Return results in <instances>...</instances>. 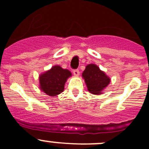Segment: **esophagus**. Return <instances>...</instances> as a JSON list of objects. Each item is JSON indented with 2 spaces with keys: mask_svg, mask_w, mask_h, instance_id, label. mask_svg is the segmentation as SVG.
<instances>
[{
  "mask_svg": "<svg viewBox=\"0 0 149 149\" xmlns=\"http://www.w3.org/2000/svg\"><path fill=\"white\" fill-rule=\"evenodd\" d=\"M73 75H74L75 76H79V74H80V72H79V70H78V69H76V70H73Z\"/></svg>",
  "mask_w": 149,
  "mask_h": 149,
  "instance_id": "34e87169",
  "label": "esophagus"
}]
</instances>
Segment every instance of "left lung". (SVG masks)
I'll return each mask as SVG.
<instances>
[{
    "label": "left lung",
    "mask_w": 149,
    "mask_h": 149,
    "mask_svg": "<svg viewBox=\"0 0 149 149\" xmlns=\"http://www.w3.org/2000/svg\"><path fill=\"white\" fill-rule=\"evenodd\" d=\"M82 76L88 91L93 94H101L110 82V79L95 64L86 65Z\"/></svg>",
    "instance_id": "8db88e82"
}]
</instances>
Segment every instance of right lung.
<instances>
[{"label": "right lung", "instance_id": "add662e5", "mask_svg": "<svg viewBox=\"0 0 149 149\" xmlns=\"http://www.w3.org/2000/svg\"><path fill=\"white\" fill-rule=\"evenodd\" d=\"M71 75L67 69L62 68L59 65L53 66L40 75V89L50 97L58 95L63 91L66 81Z\"/></svg>", "mask_w": 149, "mask_h": 149}]
</instances>
